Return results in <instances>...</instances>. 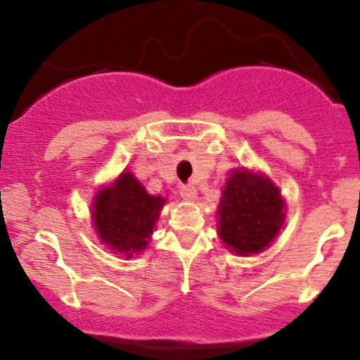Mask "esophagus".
I'll return each instance as SVG.
<instances>
[{
  "label": "esophagus",
  "instance_id": "34e87169",
  "mask_svg": "<svg viewBox=\"0 0 360 360\" xmlns=\"http://www.w3.org/2000/svg\"><path fill=\"white\" fill-rule=\"evenodd\" d=\"M179 193H181V198H183V200H186V201L196 200V194H198L196 188H194L193 184H183V186H181Z\"/></svg>",
  "mask_w": 360,
  "mask_h": 360
}]
</instances>
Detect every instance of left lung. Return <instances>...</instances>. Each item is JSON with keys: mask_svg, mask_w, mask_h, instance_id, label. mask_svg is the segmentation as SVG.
I'll use <instances>...</instances> for the list:
<instances>
[{"mask_svg": "<svg viewBox=\"0 0 360 360\" xmlns=\"http://www.w3.org/2000/svg\"><path fill=\"white\" fill-rule=\"evenodd\" d=\"M221 240L237 254L266 249L284 220V201L271 179L247 169L233 171L220 201Z\"/></svg>", "mask_w": 360, "mask_h": 360, "instance_id": "1", "label": "left lung"}]
</instances>
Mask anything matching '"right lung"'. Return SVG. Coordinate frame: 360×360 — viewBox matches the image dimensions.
I'll return each mask as SVG.
<instances>
[{"mask_svg":"<svg viewBox=\"0 0 360 360\" xmlns=\"http://www.w3.org/2000/svg\"><path fill=\"white\" fill-rule=\"evenodd\" d=\"M162 205V198L148 194L134 174L123 172L111 188L96 194L94 226L111 250L131 257L147 247Z\"/></svg>","mask_w":360,"mask_h":360,"instance_id":"1","label":"right lung"}]
</instances>
